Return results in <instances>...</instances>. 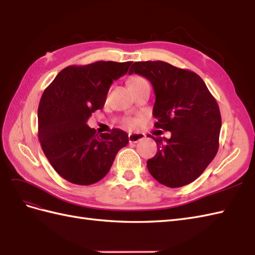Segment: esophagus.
Wrapping results in <instances>:
<instances>
[{"mask_svg":"<svg viewBox=\"0 0 255 255\" xmlns=\"http://www.w3.org/2000/svg\"><path fill=\"white\" fill-rule=\"evenodd\" d=\"M145 138L144 133H129L128 134V139L130 143H135L140 140H143Z\"/></svg>","mask_w":255,"mask_h":255,"instance_id":"obj_1","label":"esophagus"}]
</instances>
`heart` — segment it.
Listing matches in <instances>:
<instances>
[{"instance_id":"obj_1","label":"heart","mask_w":255,"mask_h":255,"mask_svg":"<svg viewBox=\"0 0 255 255\" xmlns=\"http://www.w3.org/2000/svg\"><path fill=\"white\" fill-rule=\"evenodd\" d=\"M144 80H145L144 78H142V77H139V76L132 77V78L129 81V86L134 85V84H139V82H142ZM138 125H139V121L135 120V118H127V120H125V126L129 127V128H133Z\"/></svg>"}]
</instances>
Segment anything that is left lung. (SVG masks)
I'll return each instance as SVG.
<instances>
[{"instance_id":"obj_1","label":"left lung","mask_w":255,"mask_h":255,"mask_svg":"<svg viewBox=\"0 0 255 255\" xmlns=\"http://www.w3.org/2000/svg\"><path fill=\"white\" fill-rule=\"evenodd\" d=\"M143 76L155 93L156 128L170 139L154 138L157 152L146 162L159 183L179 188L203 173L218 151L222 117L218 104L199 75L166 62H135L129 74Z\"/></svg>"}]
</instances>
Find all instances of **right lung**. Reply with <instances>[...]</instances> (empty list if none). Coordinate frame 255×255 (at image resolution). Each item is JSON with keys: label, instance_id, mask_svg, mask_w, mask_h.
<instances>
[{"label": "right lung", "instance_id": "right-lung-1", "mask_svg": "<svg viewBox=\"0 0 255 255\" xmlns=\"http://www.w3.org/2000/svg\"><path fill=\"white\" fill-rule=\"evenodd\" d=\"M131 62L99 61L61 70L47 87L38 109V137L46 158L67 181L89 186L104 178L117 152L128 143L121 129L96 133L87 121L103 109L114 80Z\"/></svg>", "mask_w": 255, "mask_h": 255}]
</instances>
